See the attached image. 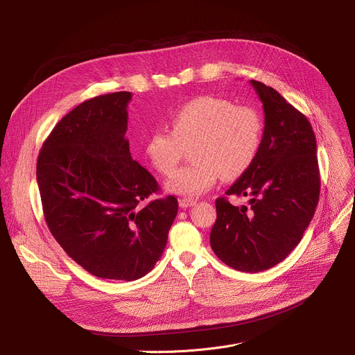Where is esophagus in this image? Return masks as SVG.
<instances>
[{"mask_svg": "<svg viewBox=\"0 0 355 355\" xmlns=\"http://www.w3.org/2000/svg\"><path fill=\"white\" fill-rule=\"evenodd\" d=\"M196 202H197L196 200H190V198H180V200H178V204H180V207H181V209H189V207H193Z\"/></svg>", "mask_w": 355, "mask_h": 355, "instance_id": "34e87169", "label": "esophagus"}]
</instances>
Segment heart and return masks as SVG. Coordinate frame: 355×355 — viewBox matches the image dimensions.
<instances>
[{"mask_svg":"<svg viewBox=\"0 0 355 355\" xmlns=\"http://www.w3.org/2000/svg\"><path fill=\"white\" fill-rule=\"evenodd\" d=\"M171 132L155 129L146 138L144 154L162 175H171L181 159V145L196 142L193 164L182 166L166 181V190L197 197L210 190L223 175L234 180L254 162L262 144V119L248 106H234L218 96H200L178 107Z\"/></svg>","mask_w":355,"mask_h":355,"instance_id":"b5f03b06","label":"heart"}]
</instances>
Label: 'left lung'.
<instances>
[{
  "instance_id": "1",
  "label": "left lung",
  "mask_w": 355,
  "mask_h": 355,
  "mask_svg": "<svg viewBox=\"0 0 355 355\" xmlns=\"http://www.w3.org/2000/svg\"><path fill=\"white\" fill-rule=\"evenodd\" d=\"M263 103L265 128L249 170L226 191L249 206L216 200L210 233L216 256L240 272H263L281 263L300 243L320 200V168L313 129L281 93L250 80Z\"/></svg>"
}]
</instances>
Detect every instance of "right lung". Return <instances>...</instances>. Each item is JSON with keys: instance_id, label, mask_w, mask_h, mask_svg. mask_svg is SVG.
<instances>
[{"instance_id": "obj_1", "label": "right lung", "mask_w": 355, "mask_h": 355, "mask_svg": "<svg viewBox=\"0 0 355 355\" xmlns=\"http://www.w3.org/2000/svg\"><path fill=\"white\" fill-rule=\"evenodd\" d=\"M130 99V92H115L80 103L54 126L37 159L51 234L85 270L114 281L154 269L178 211L174 196L139 207L159 187L129 153Z\"/></svg>"}]
</instances>
